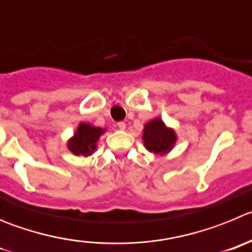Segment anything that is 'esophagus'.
I'll return each instance as SVG.
<instances>
[{
	"instance_id": "34e87169",
	"label": "esophagus",
	"mask_w": 252,
	"mask_h": 252,
	"mask_svg": "<svg viewBox=\"0 0 252 252\" xmlns=\"http://www.w3.org/2000/svg\"><path fill=\"white\" fill-rule=\"evenodd\" d=\"M126 124L124 123V122H119V123H118V128L122 129V130H124V129H126Z\"/></svg>"
}]
</instances>
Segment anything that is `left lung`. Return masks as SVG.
<instances>
[{
	"mask_svg": "<svg viewBox=\"0 0 252 252\" xmlns=\"http://www.w3.org/2000/svg\"><path fill=\"white\" fill-rule=\"evenodd\" d=\"M143 140L149 152H153L154 154H164L174 146L176 134L172 129L164 126L162 119L157 118L144 126Z\"/></svg>",
	"mask_w": 252,
	"mask_h": 252,
	"instance_id": "left-lung-1",
	"label": "left lung"
}]
</instances>
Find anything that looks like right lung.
I'll return each instance as SVG.
<instances>
[{"label": "right lung", "instance_id": "right-lung-1", "mask_svg": "<svg viewBox=\"0 0 252 252\" xmlns=\"http://www.w3.org/2000/svg\"><path fill=\"white\" fill-rule=\"evenodd\" d=\"M104 133V129L95 128L90 124L81 123L74 137L69 140V149L75 156H90L96 148V142Z\"/></svg>", "mask_w": 252, "mask_h": 252}]
</instances>
